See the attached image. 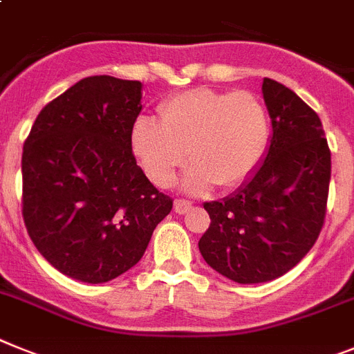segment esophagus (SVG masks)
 I'll return each instance as SVG.
<instances>
[{"instance_id":"34e87169","label":"esophagus","mask_w":354,"mask_h":354,"mask_svg":"<svg viewBox=\"0 0 354 354\" xmlns=\"http://www.w3.org/2000/svg\"><path fill=\"white\" fill-rule=\"evenodd\" d=\"M190 208H192V203L185 201V199H176V201H174V212H176L178 215L187 214Z\"/></svg>"}]
</instances>
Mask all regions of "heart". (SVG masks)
Masks as SVG:
<instances>
[{
  "mask_svg": "<svg viewBox=\"0 0 354 354\" xmlns=\"http://www.w3.org/2000/svg\"><path fill=\"white\" fill-rule=\"evenodd\" d=\"M162 119L140 115L131 126V149L156 185L173 183L189 155L183 189L203 194L215 183L241 185L262 164L270 140L263 103L248 91L192 88L160 106Z\"/></svg>",
  "mask_w": 354,
  "mask_h": 354,
  "instance_id": "heart-1",
  "label": "heart"
}]
</instances>
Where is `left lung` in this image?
Here are the masks:
<instances>
[{
    "mask_svg": "<svg viewBox=\"0 0 354 354\" xmlns=\"http://www.w3.org/2000/svg\"><path fill=\"white\" fill-rule=\"evenodd\" d=\"M270 118L262 164L233 194L205 203V262L236 283H266L305 258L324 224L331 153L322 122L296 92L263 78Z\"/></svg>",
    "mask_w": 354,
    "mask_h": 354,
    "instance_id": "left-lung-1",
    "label": "left lung"
}]
</instances>
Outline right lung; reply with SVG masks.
<instances>
[{
	"mask_svg": "<svg viewBox=\"0 0 354 354\" xmlns=\"http://www.w3.org/2000/svg\"><path fill=\"white\" fill-rule=\"evenodd\" d=\"M140 110V82L88 76L46 104L24 142L30 239L55 269L84 283L130 270L173 208L131 151Z\"/></svg>",
	"mask_w": 354,
	"mask_h": 354,
	"instance_id": "1",
	"label": "right lung"
}]
</instances>
